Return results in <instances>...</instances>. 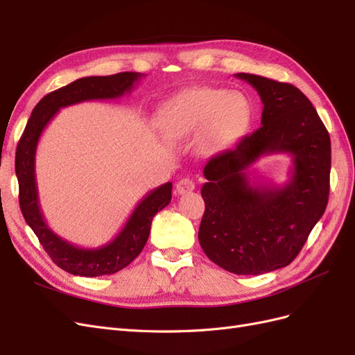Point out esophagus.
Segmentation results:
<instances>
[{
  "instance_id": "34e87169",
  "label": "esophagus",
  "mask_w": 355,
  "mask_h": 355,
  "mask_svg": "<svg viewBox=\"0 0 355 355\" xmlns=\"http://www.w3.org/2000/svg\"><path fill=\"white\" fill-rule=\"evenodd\" d=\"M196 189V184L194 180L189 179V178H184L180 179L178 184H176V188H175V194L176 196H182V194H187V192H191Z\"/></svg>"
}]
</instances>
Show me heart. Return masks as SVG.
<instances>
[{"label": "heart", "instance_id": "1", "mask_svg": "<svg viewBox=\"0 0 355 355\" xmlns=\"http://www.w3.org/2000/svg\"><path fill=\"white\" fill-rule=\"evenodd\" d=\"M249 118V106L228 90L197 87L178 94L163 108V128L171 139L198 135L200 153L211 155L227 149Z\"/></svg>", "mask_w": 355, "mask_h": 355}]
</instances>
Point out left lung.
I'll return each mask as SVG.
<instances>
[{
	"label": "left lung",
	"instance_id": "8db88e82",
	"mask_svg": "<svg viewBox=\"0 0 355 355\" xmlns=\"http://www.w3.org/2000/svg\"><path fill=\"white\" fill-rule=\"evenodd\" d=\"M263 103L261 127L202 170L206 211L198 241L209 259L239 275L287 266L323 216L329 200L330 137L306 96L287 83L235 73ZM288 153L291 179L283 187L254 184L250 167L261 156Z\"/></svg>",
	"mask_w": 355,
	"mask_h": 355
}]
</instances>
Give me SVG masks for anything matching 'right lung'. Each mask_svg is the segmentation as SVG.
I'll return each mask as SVG.
<instances>
[{"mask_svg": "<svg viewBox=\"0 0 355 355\" xmlns=\"http://www.w3.org/2000/svg\"><path fill=\"white\" fill-rule=\"evenodd\" d=\"M142 75L141 72H120L106 77H85L49 93L32 111L17 144L16 176L20 210L51 261L69 274L81 277L108 275L133 262L148 241L155 213L170 202L173 185L167 182L148 192L112 241L96 249H83L59 237L42 216L35 179V153L41 133L60 108L85 101L123 98L135 89Z\"/></svg>", "mask_w": 355, "mask_h": 355, "instance_id": "add662e5", "label": "right lung"}]
</instances>
